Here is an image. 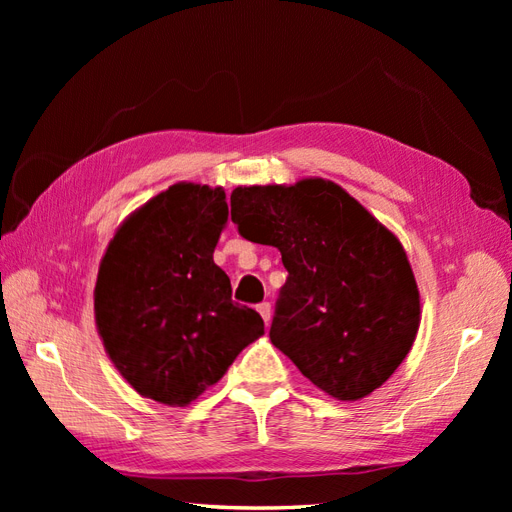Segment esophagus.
Here are the masks:
<instances>
[{
	"mask_svg": "<svg viewBox=\"0 0 512 512\" xmlns=\"http://www.w3.org/2000/svg\"><path fill=\"white\" fill-rule=\"evenodd\" d=\"M258 314L265 320V324L271 322V303H260L258 305Z\"/></svg>",
	"mask_w": 512,
	"mask_h": 512,
	"instance_id": "obj_1",
	"label": "esophagus"
}]
</instances>
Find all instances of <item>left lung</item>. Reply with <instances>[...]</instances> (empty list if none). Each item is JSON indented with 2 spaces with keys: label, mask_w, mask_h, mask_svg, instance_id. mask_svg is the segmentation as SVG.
I'll return each instance as SVG.
<instances>
[{
  "label": "left lung",
  "mask_w": 512,
  "mask_h": 512,
  "mask_svg": "<svg viewBox=\"0 0 512 512\" xmlns=\"http://www.w3.org/2000/svg\"><path fill=\"white\" fill-rule=\"evenodd\" d=\"M230 218L280 250L288 271L269 337L301 374L339 401L389 380L421 324V294L404 245L342 185H239Z\"/></svg>",
  "instance_id": "obj_1"
}]
</instances>
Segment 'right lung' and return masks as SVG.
<instances>
[{
  "mask_svg": "<svg viewBox=\"0 0 512 512\" xmlns=\"http://www.w3.org/2000/svg\"><path fill=\"white\" fill-rule=\"evenodd\" d=\"M226 222L224 188L179 181L130 213L102 256L94 312L104 350L158 404L190 406L265 333L213 262Z\"/></svg>",
  "mask_w": 512,
  "mask_h": 512,
  "instance_id": "add662e5",
  "label": "right lung"
}]
</instances>
